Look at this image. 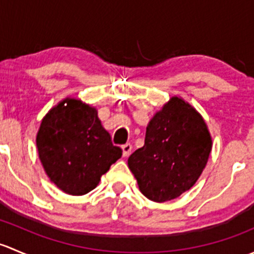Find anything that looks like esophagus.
I'll return each mask as SVG.
<instances>
[{"mask_svg": "<svg viewBox=\"0 0 254 254\" xmlns=\"http://www.w3.org/2000/svg\"><path fill=\"white\" fill-rule=\"evenodd\" d=\"M122 148H123V155H124L125 157H127V156H129L130 153H131L132 146H131V143L127 142V143H125V145L122 146Z\"/></svg>", "mask_w": 254, "mask_h": 254, "instance_id": "34e87169", "label": "esophagus"}]
</instances>
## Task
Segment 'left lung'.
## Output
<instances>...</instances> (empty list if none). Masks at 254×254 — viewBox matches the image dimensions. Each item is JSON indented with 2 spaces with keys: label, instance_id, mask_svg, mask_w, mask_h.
<instances>
[{
  "label": "left lung",
  "instance_id": "1",
  "mask_svg": "<svg viewBox=\"0 0 254 254\" xmlns=\"http://www.w3.org/2000/svg\"><path fill=\"white\" fill-rule=\"evenodd\" d=\"M211 151L198 112L173 97L146 127L145 145L127 158L141 193L157 203L172 200L195 184Z\"/></svg>",
  "mask_w": 254,
  "mask_h": 254
}]
</instances>
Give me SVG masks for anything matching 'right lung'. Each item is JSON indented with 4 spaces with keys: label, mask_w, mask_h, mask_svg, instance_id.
I'll list each match as a JSON object with an SVG mask.
<instances>
[{
    "label": "right lung",
    "mask_w": 254,
    "mask_h": 254,
    "mask_svg": "<svg viewBox=\"0 0 254 254\" xmlns=\"http://www.w3.org/2000/svg\"><path fill=\"white\" fill-rule=\"evenodd\" d=\"M37 147L50 181L71 195L93 190L123 155L102 127L96 109L70 98L42 120Z\"/></svg>",
    "instance_id": "obj_1"
}]
</instances>
